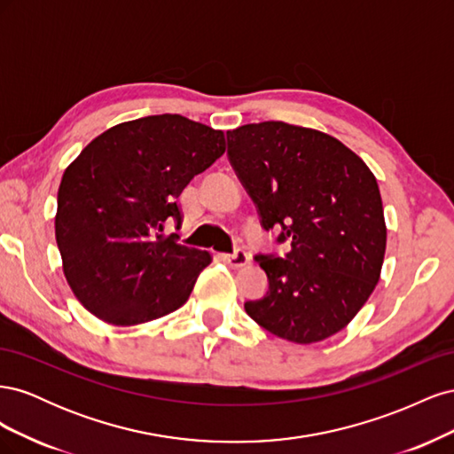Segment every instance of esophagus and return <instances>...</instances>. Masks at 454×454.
<instances>
[{
  "mask_svg": "<svg viewBox=\"0 0 454 454\" xmlns=\"http://www.w3.org/2000/svg\"><path fill=\"white\" fill-rule=\"evenodd\" d=\"M222 257H223L225 263H229L231 267H242L250 261V255L246 254L242 248H237L232 254H223Z\"/></svg>",
  "mask_w": 454,
  "mask_h": 454,
  "instance_id": "obj_1",
  "label": "esophagus"
}]
</instances>
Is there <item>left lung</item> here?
Instances as JSON below:
<instances>
[{"label":"left lung","mask_w":454,"mask_h":454,"mask_svg":"<svg viewBox=\"0 0 454 454\" xmlns=\"http://www.w3.org/2000/svg\"><path fill=\"white\" fill-rule=\"evenodd\" d=\"M227 155L261 227L290 242L284 257L255 255L269 287L246 312L299 345L335 335L380 277L387 225L375 176L333 136L282 121L229 130Z\"/></svg>","instance_id":"1"}]
</instances>
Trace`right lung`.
I'll list each match as a JSON object with an SVG mask.
<instances>
[{"label": "right lung", "instance_id": "add662e5", "mask_svg": "<svg viewBox=\"0 0 454 454\" xmlns=\"http://www.w3.org/2000/svg\"><path fill=\"white\" fill-rule=\"evenodd\" d=\"M223 153L222 130L164 114L112 127L66 168L54 235L66 280L96 318L144 324L189 299L212 257L162 231L182 223L176 199Z\"/></svg>", "mask_w": 454, "mask_h": 454}]
</instances>
